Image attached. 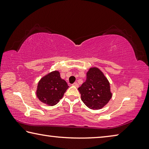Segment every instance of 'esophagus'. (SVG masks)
Masks as SVG:
<instances>
[{
  "instance_id": "34e87169",
  "label": "esophagus",
  "mask_w": 149,
  "mask_h": 149,
  "mask_svg": "<svg viewBox=\"0 0 149 149\" xmlns=\"http://www.w3.org/2000/svg\"><path fill=\"white\" fill-rule=\"evenodd\" d=\"M73 86H75V87H78V86H79V85H78V84L77 82H75V83H74V84H73Z\"/></svg>"
}]
</instances>
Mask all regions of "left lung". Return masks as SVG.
Segmentation results:
<instances>
[{"label": "left lung", "instance_id": "8db88e82", "mask_svg": "<svg viewBox=\"0 0 149 149\" xmlns=\"http://www.w3.org/2000/svg\"><path fill=\"white\" fill-rule=\"evenodd\" d=\"M78 90L82 101L92 110L101 109L112 96L108 79L101 70L96 67L90 68L88 70L86 81Z\"/></svg>", "mask_w": 149, "mask_h": 149}]
</instances>
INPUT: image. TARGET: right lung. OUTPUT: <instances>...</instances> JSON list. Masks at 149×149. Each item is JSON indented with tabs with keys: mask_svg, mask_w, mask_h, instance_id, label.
I'll return each mask as SVG.
<instances>
[{
	"mask_svg": "<svg viewBox=\"0 0 149 149\" xmlns=\"http://www.w3.org/2000/svg\"><path fill=\"white\" fill-rule=\"evenodd\" d=\"M68 87L66 81L60 77V72L55 70L40 79L36 95L42 103L48 106H54L62 99Z\"/></svg>",
	"mask_w": 149,
	"mask_h": 149,
	"instance_id": "obj_1",
	"label": "right lung"
}]
</instances>
